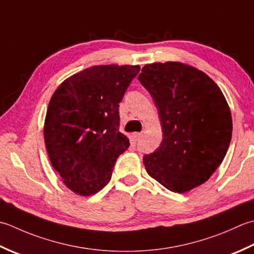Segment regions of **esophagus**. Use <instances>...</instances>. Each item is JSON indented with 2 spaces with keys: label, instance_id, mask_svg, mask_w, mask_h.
<instances>
[{
  "label": "esophagus",
  "instance_id": "34e87169",
  "mask_svg": "<svg viewBox=\"0 0 254 254\" xmlns=\"http://www.w3.org/2000/svg\"><path fill=\"white\" fill-rule=\"evenodd\" d=\"M141 137H142V133L141 132L133 133V139H134V140H139V139H140Z\"/></svg>",
  "mask_w": 254,
  "mask_h": 254
}]
</instances>
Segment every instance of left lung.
Segmentation results:
<instances>
[{"label": "left lung", "instance_id": "8db88e82", "mask_svg": "<svg viewBox=\"0 0 254 254\" xmlns=\"http://www.w3.org/2000/svg\"><path fill=\"white\" fill-rule=\"evenodd\" d=\"M151 94L162 142L143 157L147 173L172 192L205 183L224 160L232 134L228 103L203 71L178 61L146 64L138 76Z\"/></svg>", "mask_w": 254, "mask_h": 254}]
</instances>
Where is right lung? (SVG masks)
Instances as JSON below:
<instances>
[{"mask_svg": "<svg viewBox=\"0 0 254 254\" xmlns=\"http://www.w3.org/2000/svg\"><path fill=\"white\" fill-rule=\"evenodd\" d=\"M139 71V65H93L65 79L51 96L44 125L46 149L73 193L100 192L129 147L128 138L118 131V107Z\"/></svg>", "mask_w": 254, "mask_h": 254, "instance_id": "1", "label": "right lung"}]
</instances>
